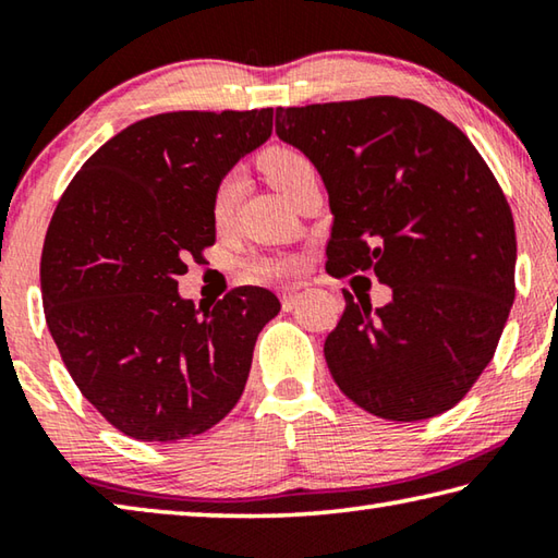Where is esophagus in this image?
<instances>
[{
	"label": "esophagus",
	"instance_id": "1",
	"mask_svg": "<svg viewBox=\"0 0 558 558\" xmlns=\"http://www.w3.org/2000/svg\"><path fill=\"white\" fill-rule=\"evenodd\" d=\"M302 290H305V286H302V282H295V286H286V288H280V300H282V307H290L292 302H295V298L300 295Z\"/></svg>",
	"mask_w": 558,
	"mask_h": 558
}]
</instances>
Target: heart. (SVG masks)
<instances>
[{
  "label": "heart",
  "mask_w": 558,
  "mask_h": 558,
  "mask_svg": "<svg viewBox=\"0 0 558 558\" xmlns=\"http://www.w3.org/2000/svg\"><path fill=\"white\" fill-rule=\"evenodd\" d=\"M260 167L266 177L270 179V184L278 189V192L286 196L292 194L302 179L310 177L315 172V167L310 159L300 153L295 147H286V145H276L268 147L266 153L260 155ZM239 192H241V177L239 174H226L219 186L214 192V202H211V214L216 223H226L229 216L233 214V206L239 202ZM298 268L295 258L288 256H276V258H253L248 263H243V276L245 278H280V276H290L292 270Z\"/></svg>",
  "instance_id": "heart-1"
}]
</instances>
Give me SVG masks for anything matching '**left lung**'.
Masks as SVG:
<instances>
[{
    "instance_id": "left-lung-1",
    "label": "left lung",
    "mask_w": 558,
    "mask_h": 558,
    "mask_svg": "<svg viewBox=\"0 0 558 558\" xmlns=\"http://www.w3.org/2000/svg\"><path fill=\"white\" fill-rule=\"evenodd\" d=\"M276 132L323 177L327 272L374 270L391 302L344 290L325 339L339 389L386 421L452 409L493 359L514 302L517 235L502 189L440 112L379 96L278 108Z\"/></svg>"
}]
</instances>
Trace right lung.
Wrapping results in <instances>:
<instances>
[{"mask_svg": "<svg viewBox=\"0 0 558 558\" xmlns=\"http://www.w3.org/2000/svg\"><path fill=\"white\" fill-rule=\"evenodd\" d=\"M270 132L272 108L137 120L56 206L41 253L46 325L81 393L130 438H194L241 399L278 298L245 286L196 307L177 278L216 241V186Z\"/></svg>", "mask_w": 558, "mask_h": 558, "instance_id": "1", "label": "right lung"}]
</instances>
